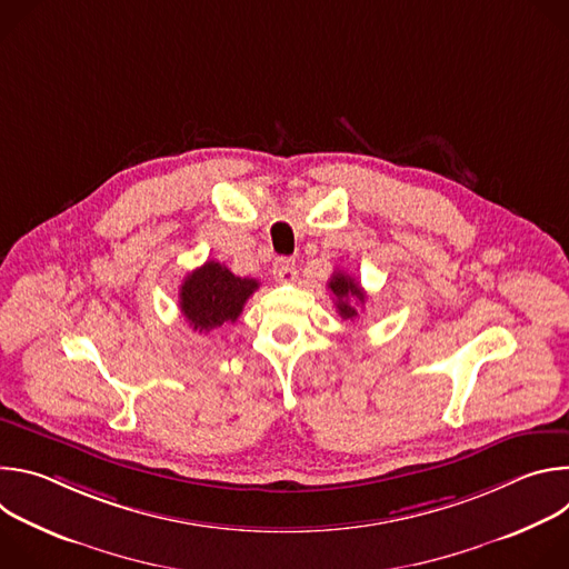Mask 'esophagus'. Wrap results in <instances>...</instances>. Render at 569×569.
Instances as JSON below:
<instances>
[{"label":"esophagus","mask_w":569,"mask_h":569,"mask_svg":"<svg viewBox=\"0 0 569 569\" xmlns=\"http://www.w3.org/2000/svg\"><path fill=\"white\" fill-rule=\"evenodd\" d=\"M272 274H274V279H277L279 283H290V281H295V279H297V266H295V261H292V259L281 257V259H277V261H274V266H272Z\"/></svg>","instance_id":"esophagus-1"}]
</instances>
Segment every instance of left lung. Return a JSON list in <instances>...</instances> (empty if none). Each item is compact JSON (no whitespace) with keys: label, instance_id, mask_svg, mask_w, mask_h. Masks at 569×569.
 <instances>
[{"label":"left lung","instance_id":"obj_1","mask_svg":"<svg viewBox=\"0 0 569 569\" xmlns=\"http://www.w3.org/2000/svg\"><path fill=\"white\" fill-rule=\"evenodd\" d=\"M329 288L333 292L336 308L342 315V319H356L358 317L356 303H365V299H367L360 283L345 272H336L329 281Z\"/></svg>","mask_w":569,"mask_h":569}]
</instances>
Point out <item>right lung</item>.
Here are the masks:
<instances>
[{
    "instance_id": "add662e5",
    "label": "right lung",
    "mask_w": 569,
    "mask_h": 569,
    "mask_svg": "<svg viewBox=\"0 0 569 569\" xmlns=\"http://www.w3.org/2000/svg\"><path fill=\"white\" fill-rule=\"evenodd\" d=\"M257 288V279L236 277L224 266L207 261L182 281L180 308L193 331L209 333L233 323Z\"/></svg>"
}]
</instances>
